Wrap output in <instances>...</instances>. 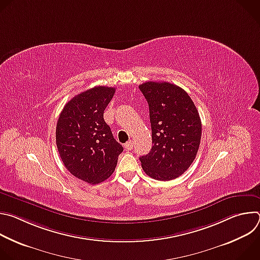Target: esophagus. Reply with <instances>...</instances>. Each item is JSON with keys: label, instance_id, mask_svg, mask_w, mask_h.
Wrapping results in <instances>:
<instances>
[{"label": "esophagus", "instance_id": "esophagus-1", "mask_svg": "<svg viewBox=\"0 0 260 260\" xmlns=\"http://www.w3.org/2000/svg\"><path fill=\"white\" fill-rule=\"evenodd\" d=\"M133 147H134V142L133 141H128L127 143L124 144V148L126 150H132Z\"/></svg>", "mask_w": 260, "mask_h": 260}]
</instances>
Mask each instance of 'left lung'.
Here are the masks:
<instances>
[{
    "instance_id": "left-lung-1",
    "label": "left lung",
    "mask_w": 260,
    "mask_h": 260,
    "mask_svg": "<svg viewBox=\"0 0 260 260\" xmlns=\"http://www.w3.org/2000/svg\"><path fill=\"white\" fill-rule=\"evenodd\" d=\"M139 88L149 105L152 131V148L140 157L142 168L155 180H174L197 156L202 138L198 109L188 93L175 84L148 81Z\"/></svg>"
}]
</instances>
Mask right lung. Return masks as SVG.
<instances>
[{
    "instance_id": "obj_1",
    "label": "right lung",
    "mask_w": 260,
    "mask_h": 260,
    "mask_svg": "<svg viewBox=\"0 0 260 260\" xmlns=\"http://www.w3.org/2000/svg\"><path fill=\"white\" fill-rule=\"evenodd\" d=\"M114 87L95 86L74 96L59 114L56 146L67 170L89 184L113 174L123 147L104 120V111Z\"/></svg>"
}]
</instances>
